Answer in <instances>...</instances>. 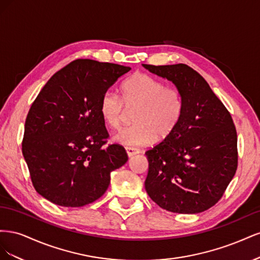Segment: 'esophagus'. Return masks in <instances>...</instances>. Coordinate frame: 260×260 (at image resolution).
Listing matches in <instances>:
<instances>
[{"mask_svg": "<svg viewBox=\"0 0 260 260\" xmlns=\"http://www.w3.org/2000/svg\"><path fill=\"white\" fill-rule=\"evenodd\" d=\"M125 152H127L128 157H132V156H135V155H137V154H139V153H140L139 149H136V148H130V147H127V148H125Z\"/></svg>", "mask_w": 260, "mask_h": 260, "instance_id": "esophagus-1", "label": "esophagus"}]
</instances>
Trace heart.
Here are the masks:
<instances>
[{"label":"heart","instance_id":"1","mask_svg":"<svg viewBox=\"0 0 260 260\" xmlns=\"http://www.w3.org/2000/svg\"><path fill=\"white\" fill-rule=\"evenodd\" d=\"M124 107L136 108L135 124L118 131L114 141L124 147H139L170 136L183 113L184 102L176 86L165 84L146 74L132 75L121 85V100L111 90L103 93L100 113L107 125L117 129L124 117Z\"/></svg>","mask_w":260,"mask_h":260}]
</instances>
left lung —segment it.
<instances>
[{
	"label": "left lung",
	"mask_w": 260,
	"mask_h": 260,
	"mask_svg": "<svg viewBox=\"0 0 260 260\" xmlns=\"http://www.w3.org/2000/svg\"><path fill=\"white\" fill-rule=\"evenodd\" d=\"M142 66L174 83L184 102L174 132L145 153V190L157 205L171 212L207 210L221 199L238 168L232 117L193 68L185 64Z\"/></svg>",
	"instance_id": "8db88e82"
}]
</instances>
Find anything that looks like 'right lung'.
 I'll list each match as a JSON object with an SVG mask.
<instances>
[{
    "mask_svg": "<svg viewBox=\"0 0 260 260\" xmlns=\"http://www.w3.org/2000/svg\"><path fill=\"white\" fill-rule=\"evenodd\" d=\"M131 68L76 59L54 74L31 105L22 155L36 191L64 207L99 200L111 172L127 162L119 144L104 146L108 133L100 113L105 91Z\"/></svg>",
    "mask_w": 260,
    "mask_h": 260,
    "instance_id": "right-lung-1",
    "label": "right lung"
}]
</instances>
